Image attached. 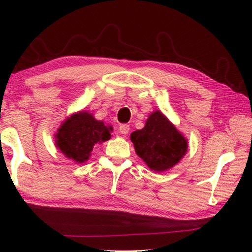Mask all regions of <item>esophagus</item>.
Segmentation results:
<instances>
[{
  "mask_svg": "<svg viewBox=\"0 0 252 252\" xmlns=\"http://www.w3.org/2000/svg\"><path fill=\"white\" fill-rule=\"evenodd\" d=\"M130 131V126L129 125H121L119 126V132H120L121 134H127Z\"/></svg>",
  "mask_w": 252,
  "mask_h": 252,
  "instance_id": "obj_1",
  "label": "esophagus"
}]
</instances>
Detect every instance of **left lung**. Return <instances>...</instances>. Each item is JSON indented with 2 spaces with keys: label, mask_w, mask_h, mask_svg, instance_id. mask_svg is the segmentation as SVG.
Here are the masks:
<instances>
[{
  "label": "left lung",
  "mask_w": 252,
  "mask_h": 252,
  "mask_svg": "<svg viewBox=\"0 0 252 252\" xmlns=\"http://www.w3.org/2000/svg\"><path fill=\"white\" fill-rule=\"evenodd\" d=\"M134 150L156 172L172 169L186 156L188 140L161 111L150 113L143 129L132 132Z\"/></svg>",
  "instance_id": "left-lung-1"
}]
</instances>
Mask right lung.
I'll list each match as a JSON object with an SVG mask.
<instances>
[{
	"label": "right lung",
	"instance_id": "right-lung-1",
	"mask_svg": "<svg viewBox=\"0 0 252 252\" xmlns=\"http://www.w3.org/2000/svg\"><path fill=\"white\" fill-rule=\"evenodd\" d=\"M113 127L93 117L89 111H78L67 117L54 135L55 147L67 159L84 163L95 144L111 138Z\"/></svg>",
	"mask_w": 252,
	"mask_h": 252
}]
</instances>
